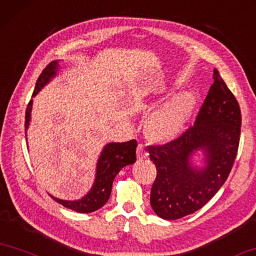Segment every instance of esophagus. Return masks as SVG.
<instances>
[{"label": "esophagus", "mask_w": 256, "mask_h": 256, "mask_svg": "<svg viewBox=\"0 0 256 256\" xmlns=\"http://www.w3.org/2000/svg\"><path fill=\"white\" fill-rule=\"evenodd\" d=\"M148 155H149V154L144 149L142 144L138 146V148H136V158H138V160H146V158H148Z\"/></svg>", "instance_id": "1"}]
</instances>
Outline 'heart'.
<instances>
[{"instance_id":"1","label":"heart","mask_w":256,"mask_h":256,"mask_svg":"<svg viewBox=\"0 0 256 256\" xmlns=\"http://www.w3.org/2000/svg\"><path fill=\"white\" fill-rule=\"evenodd\" d=\"M197 104V96L192 91L172 96L155 109L146 124V136L157 144L176 140L189 123Z\"/></svg>"}]
</instances>
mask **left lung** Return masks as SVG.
I'll list each match as a JSON object with an SVG mask.
<instances>
[{"label": "left lung", "instance_id": "1", "mask_svg": "<svg viewBox=\"0 0 256 256\" xmlns=\"http://www.w3.org/2000/svg\"><path fill=\"white\" fill-rule=\"evenodd\" d=\"M213 78L194 126L172 142L149 147L157 170L150 205L164 220L202 208L228 179L236 158L240 109L216 70Z\"/></svg>", "mask_w": 256, "mask_h": 256}]
</instances>
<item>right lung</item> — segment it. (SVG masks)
<instances>
[{
	"mask_svg": "<svg viewBox=\"0 0 256 256\" xmlns=\"http://www.w3.org/2000/svg\"><path fill=\"white\" fill-rule=\"evenodd\" d=\"M62 60H54L46 66V70L40 75L36 86L33 93V98L38 94L40 91L44 86L51 82L56 76H58L60 70V62ZM32 108H33V99L28 104L26 110V120H25V130H26V139H27V130L30 125L32 120ZM136 141L130 140L128 142H109L104 146L101 150L98 160L96 166V176L94 181L91 189L88 190L86 194L82 198L75 200H60L54 196H50L54 200L62 204L67 208H70L78 213H91L99 210L106 204L112 194V186L115 176L118 174L122 168L128 165H132L136 163Z\"/></svg>",
	"mask_w": 256,
	"mask_h": 256,
	"instance_id": "obj_1",
	"label": "right lung"
}]
</instances>
